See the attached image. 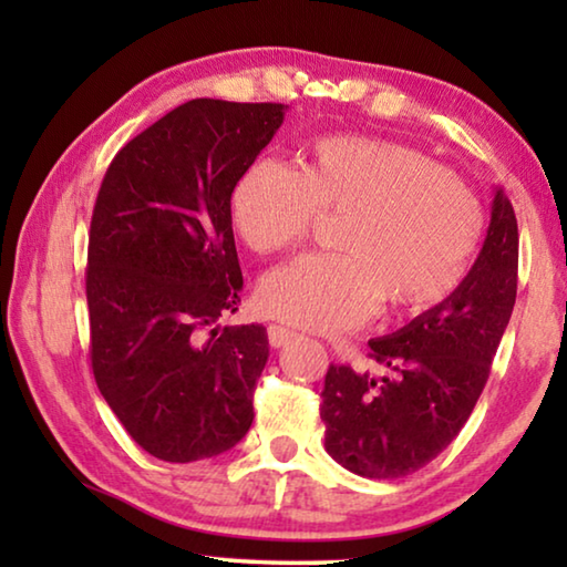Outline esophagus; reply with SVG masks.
<instances>
[{
  "mask_svg": "<svg viewBox=\"0 0 567 567\" xmlns=\"http://www.w3.org/2000/svg\"><path fill=\"white\" fill-rule=\"evenodd\" d=\"M292 338L295 332L282 328V324H270V328H267V340H270L272 348H282V344H287Z\"/></svg>",
  "mask_w": 567,
  "mask_h": 567,
  "instance_id": "34e87169",
  "label": "esophagus"
}]
</instances>
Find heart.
Wrapping results in <instances>:
<instances>
[{
	"label": "heart",
	"mask_w": 567,
	"mask_h": 567,
	"mask_svg": "<svg viewBox=\"0 0 567 567\" xmlns=\"http://www.w3.org/2000/svg\"><path fill=\"white\" fill-rule=\"evenodd\" d=\"M348 213L342 255H302L260 285L267 315L315 332L447 300L473 260L483 215L475 197L422 152L380 137L330 134L307 145L300 169L262 159L233 192V219L257 255L285 252L318 215Z\"/></svg>",
	"instance_id": "b5f03b06"
}]
</instances>
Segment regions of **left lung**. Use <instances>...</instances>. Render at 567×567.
<instances>
[{"instance_id":"obj_1","label":"left lung","mask_w":567,"mask_h":567,"mask_svg":"<svg viewBox=\"0 0 567 567\" xmlns=\"http://www.w3.org/2000/svg\"><path fill=\"white\" fill-rule=\"evenodd\" d=\"M517 292V219L495 189L491 227L455 292L398 332L370 340L392 372L375 380L330 364L320 417L324 450L350 473L405 477L453 443L483 392Z\"/></svg>"}]
</instances>
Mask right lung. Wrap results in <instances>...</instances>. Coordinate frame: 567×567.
Here are the masks:
<instances>
[{"label": "right lung", "mask_w": 567, "mask_h": 567, "mask_svg": "<svg viewBox=\"0 0 567 567\" xmlns=\"http://www.w3.org/2000/svg\"><path fill=\"white\" fill-rule=\"evenodd\" d=\"M285 110L179 104L114 155L94 203L92 372L134 443L167 463L227 453L252 425L267 330L215 322L243 290L229 199Z\"/></svg>", "instance_id": "add662e5"}]
</instances>
